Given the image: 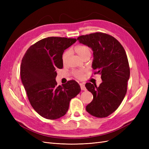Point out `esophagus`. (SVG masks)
Wrapping results in <instances>:
<instances>
[{
    "mask_svg": "<svg viewBox=\"0 0 149 149\" xmlns=\"http://www.w3.org/2000/svg\"><path fill=\"white\" fill-rule=\"evenodd\" d=\"M79 85H80V87H81V90H83V91H86V88L85 86L83 83H80Z\"/></svg>",
    "mask_w": 149,
    "mask_h": 149,
    "instance_id": "obj_1",
    "label": "esophagus"
}]
</instances>
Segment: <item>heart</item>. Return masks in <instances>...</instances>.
I'll list each match as a JSON object with an SVG mask.
<instances>
[{
	"label": "heart",
	"mask_w": 149,
	"mask_h": 149,
	"mask_svg": "<svg viewBox=\"0 0 149 149\" xmlns=\"http://www.w3.org/2000/svg\"><path fill=\"white\" fill-rule=\"evenodd\" d=\"M75 51L77 53L78 55L79 56L80 58H81L82 59L86 56H91V49L90 48L85 45H79L77 47L75 48ZM70 51H66L64 53L63 55V61L64 63L66 61L70 55ZM73 74L76 78L81 79L83 78V71L82 70H75L73 71Z\"/></svg>",
	"instance_id": "heart-1"
}]
</instances>
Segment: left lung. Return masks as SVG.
Segmentation results:
<instances>
[{
    "label": "left lung",
    "instance_id": "obj_1",
    "mask_svg": "<svg viewBox=\"0 0 149 149\" xmlns=\"http://www.w3.org/2000/svg\"><path fill=\"white\" fill-rule=\"evenodd\" d=\"M77 40L93 52L92 68L94 74L101 75L102 82L97 87L91 83L85 86L93 95L86 107L96 118H106L120 106L127 93L130 68L127 55L122 45L106 33L96 32L81 35Z\"/></svg>",
    "mask_w": 149,
    "mask_h": 149
}]
</instances>
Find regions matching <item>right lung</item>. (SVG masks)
Returning <instances> with one entry per match:
<instances>
[{"instance_id": "right-lung-1", "label": "right lung", "mask_w": 149, "mask_h": 149, "mask_svg": "<svg viewBox=\"0 0 149 149\" xmlns=\"http://www.w3.org/2000/svg\"><path fill=\"white\" fill-rule=\"evenodd\" d=\"M76 42L75 38L48 37L31 45L22 58V84L35 111L43 118L57 119L66 114L70 100L81 91L74 80L57 86V68L63 66L64 51Z\"/></svg>"}]
</instances>
